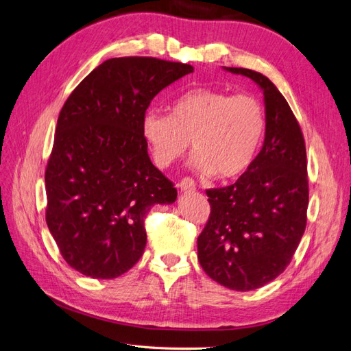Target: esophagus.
I'll list each match as a JSON object with an SVG mask.
<instances>
[{
	"label": "esophagus",
	"mask_w": 351,
	"mask_h": 351,
	"mask_svg": "<svg viewBox=\"0 0 351 351\" xmlns=\"http://www.w3.org/2000/svg\"><path fill=\"white\" fill-rule=\"evenodd\" d=\"M178 188L181 190V193H191L195 191V184L191 178H184L182 181L178 184Z\"/></svg>",
	"instance_id": "obj_1"
}]
</instances>
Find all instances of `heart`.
Returning a JSON list of instances; mask_svg holds the SVG:
<instances>
[{
    "label": "heart",
    "instance_id": "b5f03b06",
    "mask_svg": "<svg viewBox=\"0 0 351 351\" xmlns=\"http://www.w3.org/2000/svg\"><path fill=\"white\" fill-rule=\"evenodd\" d=\"M142 133L160 167L181 158L193 141V166L204 176L234 179L252 166L265 133V112L250 95L199 87L170 104V115L148 111Z\"/></svg>",
    "mask_w": 351,
    "mask_h": 351
}]
</instances>
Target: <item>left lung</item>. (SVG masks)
<instances>
[{
  "label": "left lung",
  "mask_w": 351,
  "mask_h": 351,
  "mask_svg": "<svg viewBox=\"0 0 351 351\" xmlns=\"http://www.w3.org/2000/svg\"><path fill=\"white\" fill-rule=\"evenodd\" d=\"M264 93L265 139L237 181L213 188L210 217L197 239L204 273L232 291L258 289L285 271L307 226L308 179L298 121L277 87L261 73L227 68Z\"/></svg>",
  "instance_id": "left-lung-1"
}]
</instances>
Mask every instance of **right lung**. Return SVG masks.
<instances>
[{
	"mask_svg": "<svg viewBox=\"0 0 351 351\" xmlns=\"http://www.w3.org/2000/svg\"><path fill=\"white\" fill-rule=\"evenodd\" d=\"M194 68L156 58H114L69 95L46 169L47 227L65 261L115 278L139 261L143 222L176 188L151 163L142 120L156 95Z\"/></svg>",
	"mask_w": 351,
	"mask_h": 351,
	"instance_id": "1",
	"label": "right lung"
}]
</instances>
